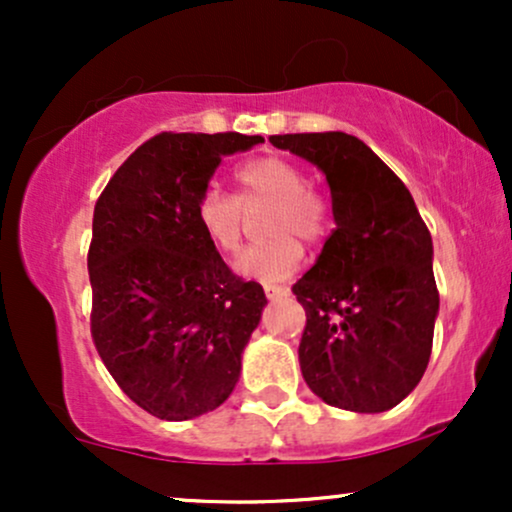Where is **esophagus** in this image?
<instances>
[{
  "label": "esophagus",
  "instance_id": "esophagus-1",
  "mask_svg": "<svg viewBox=\"0 0 512 512\" xmlns=\"http://www.w3.org/2000/svg\"><path fill=\"white\" fill-rule=\"evenodd\" d=\"M264 293H267L269 301H276V298L289 296V289H286V286H279V284H264Z\"/></svg>",
  "mask_w": 512,
  "mask_h": 512
}]
</instances>
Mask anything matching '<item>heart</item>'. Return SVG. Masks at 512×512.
Listing matches in <instances>:
<instances>
[{
  "label": "heart",
  "mask_w": 512,
  "mask_h": 512,
  "mask_svg": "<svg viewBox=\"0 0 512 512\" xmlns=\"http://www.w3.org/2000/svg\"><path fill=\"white\" fill-rule=\"evenodd\" d=\"M238 195L209 185L199 192L195 219L211 248L233 255L248 228V216L269 204L262 219L267 238L255 243L236 260L238 274L276 281L289 276L303 260L305 243H320L332 231V207L322 192L305 185V173L284 156H260L236 168Z\"/></svg>",
  "instance_id": "b5f03b06"
}]
</instances>
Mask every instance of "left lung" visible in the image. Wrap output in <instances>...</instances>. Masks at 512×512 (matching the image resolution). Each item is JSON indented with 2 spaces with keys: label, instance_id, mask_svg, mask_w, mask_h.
<instances>
[{
  "label": "left lung",
  "instance_id": "left-lung-1",
  "mask_svg": "<svg viewBox=\"0 0 512 512\" xmlns=\"http://www.w3.org/2000/svg\"><path fill=\"white\" fill-rule=\"evenodd\" d=\"M325 173L337 228L293 284L310 390L332 407L378 414L419 385L431 358L438 289L433 240L404 182L344 132L274 134Z\"/></svg>",
  "mask_w": 512,
  "mask_h": 512
}]
</instances>
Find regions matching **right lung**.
I'll use <instances>...</instances> for the list:
<instances>
[{
	"label": "right lung",
	"instance_id": "add662e5",
	"mask_svg": "<svg viewBox=\"0 0 512 512\" xmlns=\"http://www.w3.org/2000/svg\"><path fill=\"white\" fill-rule=\"evenodd\" d=\"M264 142L161 132L115 170L93 209L91 337L120 390L166 421L226 402L267 305L199 231L195 202L223 156Z\"/></svg>",
	"mask_w": 512,
	"mask_h": 512
}]
</instances>
